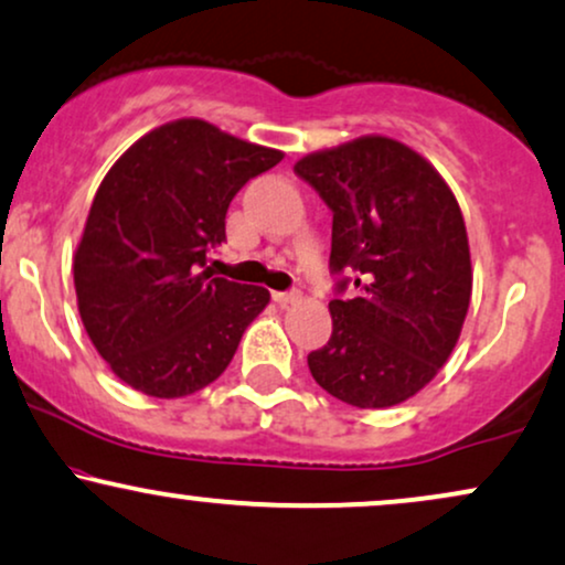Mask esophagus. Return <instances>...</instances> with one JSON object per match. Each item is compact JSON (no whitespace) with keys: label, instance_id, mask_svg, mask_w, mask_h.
Segmentation results:
<instances>
[{"label":"esophagus","instance_id":"obj_1","mask_svg":"<svg viewBox=\"0 0 565 565\" xmlns=\"http://www.w3.org/2000/svg\"><path fill=\"white\" fill-rule=\"evenodd\" d=\"M300 291H274V300L278 308H289V305L300 302Z\"/></svg>","mask_w":565,"mask_h":565}]
</instances>
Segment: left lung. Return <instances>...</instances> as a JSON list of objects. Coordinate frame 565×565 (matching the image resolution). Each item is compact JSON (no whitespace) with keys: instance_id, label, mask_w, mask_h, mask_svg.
<instances>
[{"instance_id":"obj_1","label":"left lung","mask_w":565,"mask_h":565,"mask_svg":"<svg viewBox=\"0 0 565 565\" xmlns=\"http://www.w3.org/2000/svg\"><path fill=\"white\" fill-rule=\"evenodd\" d=\"M334 213L331 339L310 352L312 379L355 407H392L447 363L471 302L463 213L445 179L411 147L360 136L295 166ZM355 269L352 301L341 295Z\"/></svg>"}]
</instances>
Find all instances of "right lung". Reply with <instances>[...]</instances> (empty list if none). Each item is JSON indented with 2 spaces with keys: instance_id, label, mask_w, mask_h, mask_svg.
Segmentation results:
<instances>
[{
  "instance_id": "1",
  "label": "right lung",
  "mask_w": 565,
  "mask_h": 565,
  "mask_svg": "<svg viewBox=\"0 0 565 565\" xmlns=\"http://www.w3.org/2000/svg\"><path fill=\"white\" fill-rule=\"evenodd\" d=\"M205 120L166 124L99 183L73 281L92 344L120 382L149 397H186L213 384L270 295L213 276L236 192L281 162Z\"/></svg>"
}]
</instances>
